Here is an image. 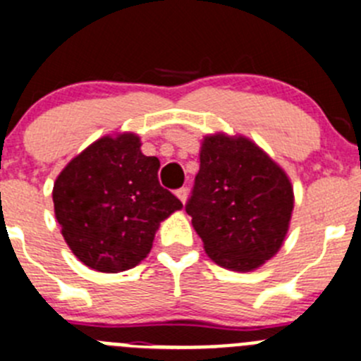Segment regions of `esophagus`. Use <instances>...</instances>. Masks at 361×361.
I'll return each instance as SVG.
<instances>
[{"mask_svg":"<svg viewBox=\"0 0 361 361\" xmlns=\"http://www.w3.org/2000/svg\"><path fill=\"white\" fill-rule=\"evenodd\" d=\"M188 193H190V191H188V188H180V190L175 191V195H177L178 200H180L183 204L188 202Z\"/></svg>","mask_w":361,"mask_h":361,"instance_id":"esophagus-1","label":"esophagus"}]
</instances>
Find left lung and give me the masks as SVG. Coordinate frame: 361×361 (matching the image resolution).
Segmentation results:
<instances>
[{
	"mask_svg": "<svg viewBox=\"0 0 361 361\" xmlns=\"http://www.w3.org/2000/svg\"><path fill=\"white\" fill-rule=\"evenodd\" d=\"M200 170L186 206L207 256L250 272L279 252L293 211L290 177L245 135H204Z\"/></svg>",
	"mask_w": 361,
	"mask_h": 361,
	"instance_id": "1",
	"label": "left lung"
}]
</instances>
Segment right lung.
<instances>
[{"mask_svg":"<svg viewBox=\"0 0 361 361\" xmlns=\"http://www.w3.org/2000/svg\"><path fill=\"white\" fill-rule=\"evenodd\" d=\"M157 157L134 132L107 134L73 157L53 184V207L71 252L97 272L134 269L161 221L183 202L159 184Z\"/></svg>","mask_w":361,"mask_h":361,"instance_id":"right-lung-1","label":"right lung"}]
</instances>
